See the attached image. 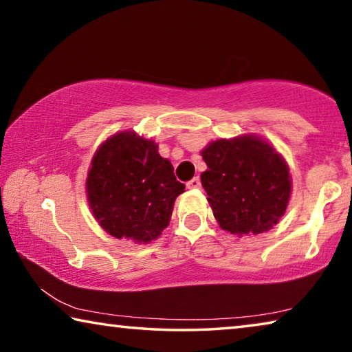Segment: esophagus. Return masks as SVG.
<instances>
[{
	"label": "esophagus",
	"mask_w": 352,
	"mask_h": 352,
	"mask_svg": "<svg viewBox=\"0 0 352 352\" xmlns=\"http://www.w3.org/2000/svg\"><path fill=\"white\" fill-rule=\"evenodd\" d=\"M186 186H188L189 189H200V188H201V182H200V178H199V177H194L192 180L188 182Z\"/></svg>",
	"instance_id": "obj_1"
}]
</instances>
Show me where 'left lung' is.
I'll use <instances>...</instances> for the list:
<instances>
[{"mask_svg": "<svg viewBox=\"0 0 352 352\" xmlns=\"http://www.w3.org/2000/svg\"><path fill=\"white\" fill-rule=\"evenodd\" d=\"M201 172L214 217L226 233L256 236L273 228L292 194L289 166L269 141L247 133L211 141L201 148Z\"/></svg>", "mask_w": 352, "mask_h": 352, "instance_id": "8db88e82", "label": "left lung"}]
</instances>
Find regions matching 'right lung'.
Here are the masks:
<instances>
[{
	"mask_svg": "<svg viewBox=\"0 0 352 352\" xmlns=\"http://www.w3.org/2000/svg\"><path fill=\"white\" fill-rule=\"evenodd\" d=\"M87 200L100 228L116 239L148 243L170 222L174 204L184 192L158 144L133 130L109 136L91 158Z\"/></svg>",
	"mask_w": 352,
	"mask_h": 352,
	"instance_id": "obj_1",
	"label": "right lung"
}]
</instances>
